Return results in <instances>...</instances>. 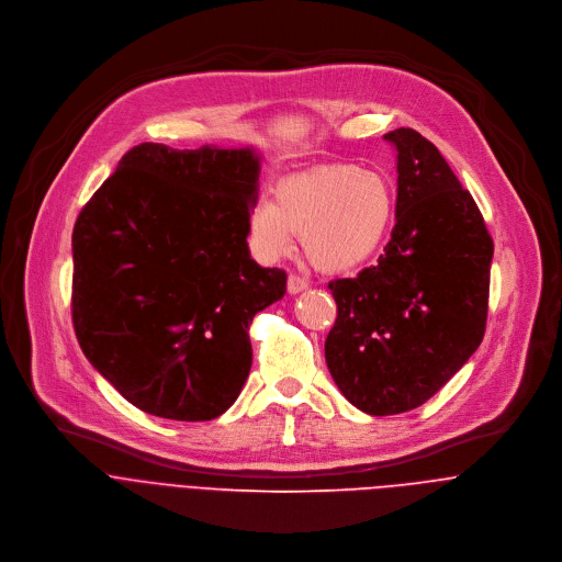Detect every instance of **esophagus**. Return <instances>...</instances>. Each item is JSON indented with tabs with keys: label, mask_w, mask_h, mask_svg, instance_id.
Instances as JSON below:
<instances>
[{
	"label": "esophagus",
	"mask_w": 562,
	"mask_h": 562,
	"mask_svg": "<svg viewBox=\"0 0 562 562\" xmlns=\"http://www.w3.org/2000/svg\"><path fill=\"white\" fill-rule=\"evenodd\" d=\"M306 286H308V282H306L304 278L295 276V273H291V276H289V280H286V291H289L291 295L306 291Z\"/></svg>",
	"instance_id": "esophagus-1"
}]
</instances>
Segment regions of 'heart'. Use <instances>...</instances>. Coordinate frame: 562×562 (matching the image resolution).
Instances as JSON below:
<instances>
[{
	"label": "heart",
	"mask_w": 562,
	"mask_h": 562,
	"mask_svg": "<svg viewBox=\"0 0 562 562\" xmlns=\"http://www.w3.org/2000/svg\"><path fill=\"white\" fill-rule=\"evenodd\" d=\"M393 189L384 176L356 165H329L291 176L276 200L260 198L251 233L267 258L291 251L295 231L308 260L325 271H349L373 260L391 233Z\"/></svg>",
	"instance_id": "heart-1"
}]
</instances>
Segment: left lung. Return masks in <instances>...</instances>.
Returning a JSON list of instances; mask_svg holds the SVG:
<instances>
[{"label": "left lung", "instance_id": "left-lung-1", "mask_svg": "<svg viewBox=\"0 0 562 562\" xmlns=\"http://www.w3.org/2000/svg\"><path fill=\"white\" fill-rule=\"evenodd\" d=\"M395 148V226L375 267L329 282L338 304L329 373L353 407L393 416L420 407L483 342L494 243L440 150L414 128Z\"/></svg>", "mask_w": 562, "mask_h": 562}]
</instances>
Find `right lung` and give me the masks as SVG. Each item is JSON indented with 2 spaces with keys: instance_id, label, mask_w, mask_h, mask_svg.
Instances as JSON below:
<instances>
[{
  "instance_id": "obj_1",
  "label": "right lung",
  "mask_w": 562,
  "mask_h": 562,
  "mask_svg": "<svg viewBox=\"0 0 562 562\" xmlns=\"http://www.w3.org/2000/svg\"><path fill=\"white\" fill-rule=\"evenodd\" d=\"M262 157L133 146L72 228V325L87 360L144 414L222 416L251 371L249 325L286 293L249 251Z\"/></svg>"
}]
</instances>
